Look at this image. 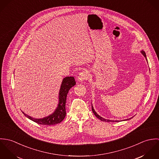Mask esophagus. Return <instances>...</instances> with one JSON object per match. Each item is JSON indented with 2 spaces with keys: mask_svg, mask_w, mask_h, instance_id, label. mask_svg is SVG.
<instances>
[{
  "mask_svg": "<svg viewBox=\"0 0 159 159\" xmlns=\"http://www.w3.org/2000/svg\"><path fill=\"white\" fill-rule=\"evenodd\" d=\"M88 78V73L86 71H83L81 73H80L78 76V80L79 81H83L84 80H86Z\"/></svg>",
  "mask_w": 159,
  "mask_h": 159,
  "instance_id": "1",
  "label": "esophagus"
}]
</instances>
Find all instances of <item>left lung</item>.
I'll use <instances>...</instances> for the list:
<instances>
[{
  "label": "left lung",
  "mask_w": 159,
  "mask_h": 159,
  "mask_svg": "<svg viewBox=\"0 0 159 159\" xmlns=\"http://www.w3.org/2000/svg\"><path fill=\"white\" fill-rule=\"evenodd\" d=\"M141 52H142V54H143V56L146 58V53H145V52L144 51H141ZM92 112H93V113L94 114V115L98 118V119H99L100 120H103V121H105V122H113V121H114V120H108V119H103V117H100L99 115H98L97 113L95 111V110H94V109L93 108V107H92ZM129 119H127V120H129ZM116 122H118L117 120H116Z\"/></svg>",
  "instance_id": "1"
}]
</instances>
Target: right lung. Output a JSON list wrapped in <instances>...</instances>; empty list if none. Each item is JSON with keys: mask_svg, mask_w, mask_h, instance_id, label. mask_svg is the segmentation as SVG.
Returning <instances> with one entry per match:
<instances>
[{"mask_svg": "<svg viewBox=\"0 0 159 159\" xmlns=\"http://www.w3.org/2000/svg\"><path fill=\"white\" fill-rule=\"evenodd\" d=\"M76 84V81L73 76H67L64 78L59 91V102L55 111L48 117L43 119H35L26 114L23 113L29 119L42 125H51L60 123L63 120L66 115V103L68 91Z\"/></svg>", "mask_w": 159, "mask_h": 159, "instance_id": "obj_1", "label": "right lung"}]
</instances>
